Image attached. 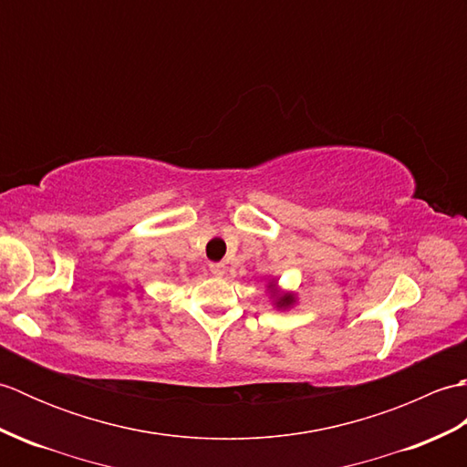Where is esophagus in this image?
I'll return each mask as SVG.
<instances>
[{"mask_svg":"<svg viewBox=\"0 0 467 467\" xmlns=\"http://www.w3.org/2000/svg\"><path fill=\"white\" fill-rule=\"evenodd\" d=\"M211 273H213L214 276H223V275L226 273L224 263H213V265H211Z\"/></svg>","mask_w":467,"mask_h":467,"instance_id":"obj_1","label":"esophagus"}]
</instances>
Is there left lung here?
Returning a JSON list of instances; mask_svg holds the SVG:
<instances>
[{"instance_id": "1", "label": "left lung", "mask_w": 467, "mask_h": 467, "mask_svg": "<svg viewBox=\"0 0 467 467\" xmlns=\"http://www.w3.org/2000/svg\"><path fill=\"white\" fill-rule=\"evenodd\" d=\"M266 289H269V295L273 299V305L276 306L279 311H286L291 309V306L296 303V296L295 293H286V291H281L279 286H276V281L271 279L269 283H266Z\"/></svg>"}]
</instances>
